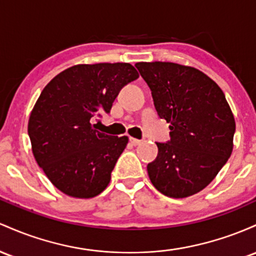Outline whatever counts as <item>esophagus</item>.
I'll list each match as a JSON object with an SVG mask.
<instances>
[{
  "label": "esophagus",
  "mask_w": 256,
  "mask_h": 256,
  "mask_svg": "<svg viewBox=\"0 0 256 256\" xmlns=\"http://www.w3.org/2000/svg\"><path fill=\"white\" fill-rule=\"evenodd\" d=\"M129 142L132 144V145H134V146H136V145H140V140H138V139H136V138H129Z\"/></svg>",
  "instance_id": "34e87169"
}]
</instances>
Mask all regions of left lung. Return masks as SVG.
<instances>
[{"instance_id":"obj_1","label":"left lung","mask_w":256,"mask_h":256,"mask_svg":"<svg viewBox=\"0 0 256 256\" xmlns=\"http://www.w3.org/2000/svg\"><path fill=\"white\" fill-rule=\"evenodd\" d=\"M150 87L160 118L170 123V142H157L158 154L148 164L160 194L185 198L206 188L234 150V114L224 92L192 66L169 62H136Z\"/></svg>"}]
</instances>
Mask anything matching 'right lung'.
I'll use <instances>...</instances> for the list:
<instances>
[{"label":"right lung","instance_id":"add662e5","mask_svg":"<svg viewBox=\"0 0 256 256\" xmlns=\"http://www.w3.org/2000/svg\"><path fill=\"white\" fill-rule=\"evenodd\" d=\"M139 77L128 62L74 65L43 88L28 133L37 164L62 194L96 197L108 188L128 136H111L92 124L110 112L122 87Z\"/></svg>","mask_w":256,"mask_h":256}]
</instances>
